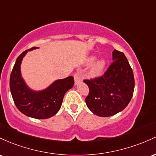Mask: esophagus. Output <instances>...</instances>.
<instances>
[{
	"instance_id": "esophagus-1",
	"label": "esophagus",
	"mask_w": 156,
	"mask_h": 156,
	"mask_svg": "<svg viewBox=\"0 0 156 156\" xmlns=\"http://www.w3.org/2000/svg\"><path fill=\"white\" fill-rule=\"evenodd\" d=\"M73 77H74L75 85H78L79 83H81L82 79H81V76H80V73H79V72L75 73H74V75H73Z\"/></svg>"
}]
</instances>
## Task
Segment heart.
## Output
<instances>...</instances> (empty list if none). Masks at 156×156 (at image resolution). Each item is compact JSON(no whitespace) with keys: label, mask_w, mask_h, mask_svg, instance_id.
I'll return each mask as SVG.
<instances>
[{"label":"heart","mask_w":156,"mask_h":156,"mask_svg":"<svg viewBox=\"0 0 156 156\" xmlns=\"http://www.w3.org/2000/svg\"><path fill=\"white\" fill-rule=\"evenodd\" d=\"M97 59V57L96 55H90L86 59L85 63L86 65H91L94 63L95 61ZM106 59L104 58H101L100 59H98L96 61L94 64L93 65L91 69H90L89 71V75L93 78L98 77V76H101L102 73L103 71H104L105 68L106 66Z\"/></svg>","instance_id":"heart-1"}]
</instances>
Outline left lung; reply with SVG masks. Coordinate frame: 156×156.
<instances>
[{
	"instance_id": "1",
	"label": "left lung",
	"mask_w": 156,
	"mask_h": 156,
	"mask_svg": "<svg viewBox=\"0 0 156 156\" xmlns=\"http://www.w3.org/2000/svg\"><path fill=\"white\" fill-rule=\"evenodd\" d=\"M113 62L100 77L84 80L89 87L87 107L97 116H111L127 106L133 94V73L122 52L113 51Z\"/></svg>"
}]
</instances>
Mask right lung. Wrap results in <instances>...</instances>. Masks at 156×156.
<instances>
[{
    "label": "right lung",
    "mask_w": 156,
    "mask_h": 156,
    "mask_svg": "<svg viewBox=\"0 0 156 156\" xmlns=\"http://www.w3.org/2000/svg\"><path fill=\"white\" fill-rule=\"evenodd\" d=\"M38 48L33 47L26 50L17 57L10 76V90L15 105L26 116L45 119L55 116L60 109L65 94L74 85L72 76L57 80L42 90H34L26 85L22 77L20 66L29 51Z\"/></svg>",
    "instance_id": "add662e5"
}]
</instances>
